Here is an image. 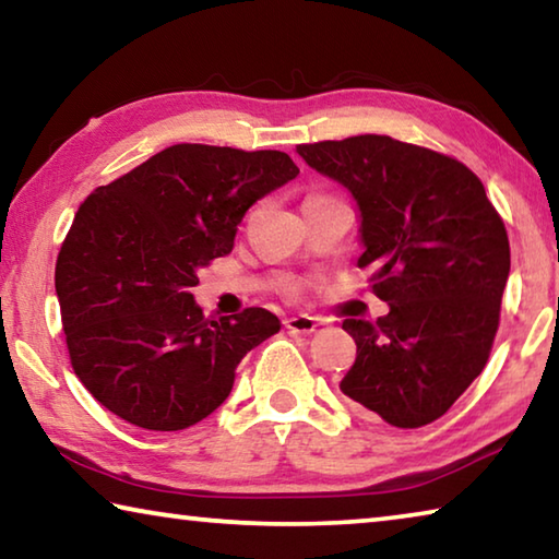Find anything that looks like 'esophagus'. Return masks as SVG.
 Segmentation results:
<instances>
[{
  "instance_id": "esophagus-1",
  "label": "esophagus",
  "mask_w": 559,
  "mask_h": 559,
  "mask_svg": "<svg viewBox=\"0 0 559 559\" xmlns=\"http://www.w3.org/2000/svg\"><path fill=\"white\" fill-rule=\"evenodd\" d=\"M318 325H320L318 318H313V316H293V318L286 320V328L290 330V333H296V335L316 333Z\"/></svg>"
}]
</instances>
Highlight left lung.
Instances as JSON below:
<instances>
[{
    "label": "left lung",
    "mask_w": 559,
    "mask_h": 559,
    "mask_svg": "<svg viewBox=\"0 0 559 559\" xmlns=\"http://www.w3.org/2000/svg\"><path fill=\"white\" fill-rule=\"evenodd\" d=\"M359 210V269L390 313L347 318L357 345L340 390L400 429L447 414L484 372L510 273L506 224L459 159L390 135L298 145Z\"/></svg>",
    "instance_id": "obj_1"
}]
</instances>
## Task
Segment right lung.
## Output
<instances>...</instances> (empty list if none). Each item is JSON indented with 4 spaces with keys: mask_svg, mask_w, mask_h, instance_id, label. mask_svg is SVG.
Returning a JSON list of instances; mask_svg holds the SVG:
<instances>
[{
    "mask_svg": "<svg viewBox=\"0 0 559 559\" xmlns=\"http://www.w3.org/2000/svg\"><path fill=\"white\" fill-rule=\"evenodd\" d=\"M298 175L278 150L173 145L79 206L56 261L66 345L83 386L150 431L222 406L243 355L276 335L266 308L206 318L197 273L234 249L261 197Z\"/></svg>",
    "mask_w": 559,
    "mask_h": 559,
    "instance_id": "right-lung-1",
    "label": "right lung"
}]
</instances>
